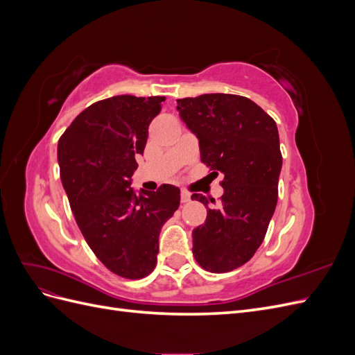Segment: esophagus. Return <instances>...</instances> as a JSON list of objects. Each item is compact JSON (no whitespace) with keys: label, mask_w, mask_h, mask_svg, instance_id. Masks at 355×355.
Listing matches in <instances>:
<instances>
[{"label":"esophagus","mask_w":355,"mask_h":355,"mask_svg":"<svg viewBox=\"0 0 355 355\" xmlns=\"http://www.w3.org/2000/svg\"><path fill=\"white\" fill-rule=\"evenodd\" d=\"M191 200V194L188 191H185V189H182L180 191V201L182 202H188Z\"/></svg>","instance_id":"1"}]
</instances>
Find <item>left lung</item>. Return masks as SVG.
Returning a JSON list of instances; mask_svg holds the SVG:
<instances>
[{"mask_svg": "<svg viewBox=\"0 0 355 355\" xmlns=\"http://www.w3.org/2000/svg\"><path fill=\"white\" fill-rule=\"evenodd\" d=\"M176 102L198 137L201 161L223 175L216 209L201 194L191 197L207 207L206 222L192 231V253L206 271L228 272L259 249L277 206L283 164L277 124L244 96L211 93Z\"/></svg>", "mask_w": 355, "mask_h": 355, "instance_id": "left-lung-1", "label": "left lung"}]
</instances>
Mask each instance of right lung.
<instances>
[{"label":"right lung","mask_w":355,"mask_h":355,"mask_svg":"<svg viewBox=\"0 0 355 355\" xmlns=\"http://www.w3.org/2000/svg\"><path fill=\"white\" fill-rule=\"evenodd\" d=\"M166 98L114 96L85 108L59 139L60 179L80 231L114 274L137 280L153 272L158 237L180 202V191L130 188L148 127Z\"/></svg>","instance_id":"add662e5"}]
</instances>
